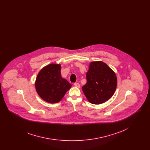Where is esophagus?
Returning <instances> with one entry per match:
<instances>
[{
  "instance_id": "obj_1",
  "label": "esophagus",
  "mask_w": 150,
  "mask_h": 150,
  "mask_svg": "<svg viewBox=\"0 0 150 150\" xmlns=\"http://www.w3.org/2000/svg\"><path fill=\"white\" fill-rule=\"evenodd\" d=\"M74 86H76V87H78V88H80V85L78 83H74Z\"/></svg>"
}]
</instances>
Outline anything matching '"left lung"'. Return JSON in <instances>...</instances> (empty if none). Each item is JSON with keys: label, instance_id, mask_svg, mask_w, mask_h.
Wrapping results in <instances>:
<instances>
[{"label": "left lung", "instance_id": "obj_1", "mask_svg": "<svg viewBox=\"0 0 150 150\" xmlns=\"http://www.w3.org/2000/svg\"><path fill=\"white\" fill-rule=\"evenodd\" d=\"M86 78V83L83 86L82 90L90 103H103L114 94L117 78L106 64L102 61L91 62Z\"/></svg>", "mask_w": 150, "mask_h": 150}]
</instances>
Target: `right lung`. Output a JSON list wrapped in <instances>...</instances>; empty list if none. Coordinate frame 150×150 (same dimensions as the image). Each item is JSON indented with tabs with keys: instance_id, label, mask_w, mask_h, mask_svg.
Segmentation results:
<instances>
[{
	"instance_id": "add662e5",
	"label": "right lung",
	"mask_w": 150,
	"mask_h": 150,
	"mask_svg": "<svg viewBox=\"0 0 150 150\" xmlns=\"http://www.w3.org/2000/svg\"><path fill=\"white\" fill-rule=\"evenodd\" d=\"M61 65L48 64L39 71L35 81V88L39 96L45 101L59 102L71 87L67 80L61 75Z\"/></svg>"
}]
</instances>
